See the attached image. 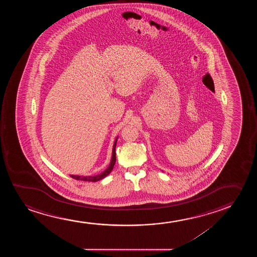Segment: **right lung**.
Here are the masks:
<instances>
[{
    "label": "right lung",
    "instance_id": "1",
    "mask_svg": "<svg viewBox=\"0 0 257 257\" xmlns=\"http://www.w3.org/2000/svg\"><path fill=\"white\" fill-rule=\"evenodd\" d=\"M116 141H117V139H116V141L114 142V145H113V149H112V157H111V161H110V163H109V166L107 168L106 170H104L103 172L101 173V174H99L97 176H70L72 178H74L75 180H80V181H85V182H97V181H100V180L103 179L104 177L108 176L109 173L111 172V170L113 169V167L115 165V163H116Z\"/></svg>",
    "mask_w": 257,
    "mask_h": 257
}]
</instances>
